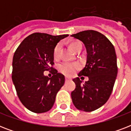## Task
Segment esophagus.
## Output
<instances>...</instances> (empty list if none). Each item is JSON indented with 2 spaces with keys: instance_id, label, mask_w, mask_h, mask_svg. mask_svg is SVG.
I'll return each mask as SVG.
<instances>
[{
  "instance_id": "obj_1",
  "label": "esophagus",
  "mask_w": 131,
  "mask_h": 131,
  "mask_svg": "<svg viewBox=\"0 0 131 131\" xmlns=\"http://www.w3.org/2000/svg\"><path fill=\"white\" fill-rule=\"evenodd\" d=\"M65 80H66V82L70 81V80H71V78H68V77H66V78H65Z\"/></svg>"
}]
</instances>
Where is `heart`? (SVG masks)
I'll use <instances>...</instances> for the list:
<instances>
[{
	"instance_id": "b5f03b06",
	"label": "heart",
	"mask_w": 131,
	"mask_h": 131,
	"mask_svg": "<svg viewBox=\"0 0 131 131\" xmlns=\"http://www.w3.org/2000/svg\"><path fill=\"white\" fill-rule=\"evenodd\" d=\"M81 46H82L81 42L77 41H72L70 43V47L72 49V50L75 52H77L78 51V49ZM61 48V45L60 43H58L56 45V47H54L53 49V56L54 59L57 60L59 58V53H60V50ZM78 68V64H69V63H63L60 66L59 70L62 73L66 75H72L73 74L75 73V70Z\"/></svg>"
}]
</instances>
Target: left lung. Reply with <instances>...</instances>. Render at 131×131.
<instances>
[{
	"label": "left lung",
	"mask_w": 131,
	"mask_h": 131,
	"mask_svg": "<svg viewBox=\"0 0 131 131\" xmlns=\"http://www.w3.org/2000/svg\"><path fill=\"white\" fill-rule=\"evenodd\" d=\"M71 36L83 42L86 47V66L78 76L89 79L84 84L78 77L73 80L76 87L71 92L72 101L78 110L92 112L107 101L113 90L118 74L115 48L105 36L95 30Z\"/></svg>",
	"instance_id": "left-lung-1"
}]
</instances>
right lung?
Instances as JSON below:
<instances>
[{
  "label": "right lung",
  "instance_id": "1",
  "mask_svg": "<svg viewBox=\"0 0 131 131\" xmlns=\"http://www.w3.org/2000/svg\"><path fill=\"white\" fill-rule=\"evenodd\" d=\"M68 36L33 33L22 41L14 53L13 83L21 103L31 112L41 114L51 110L64 84V75L50 66L54 64V47ZM51 68L54 75L44 76L43 72Z\"/></svg>",
  "mask_w": 131,
  "mask_h": 131
}]
</instances>
